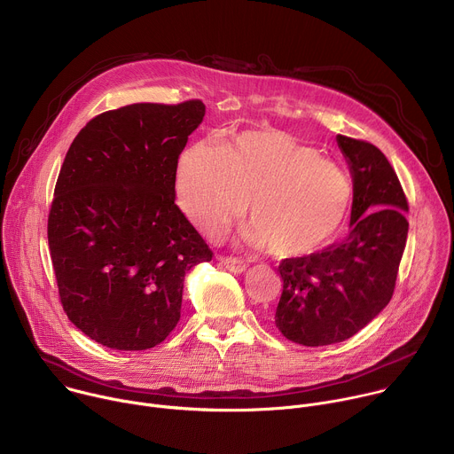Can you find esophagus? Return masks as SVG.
<instances>
[{
	"instance_id": "esophagus-1",
	"label": "esophagus",
	"mask_w": 454,
	"mask_h": 454,
	"mask_svg": "<svg viewBox=\"0 0 454 454\" xmlns=\"http://www.w3.org/2000/svg\"><path fill=\"white\" fill-rule=\"evenodd\" d=\"M219 262L233 273H244L247 270V262H244V261H240V258H235V256H219Z\"/></svg>"
}]
</instances>
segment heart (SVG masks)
Listing matches in <instances>:
<instances>
[{"label": "heart", "mask_w": 454, "mask_h": 454, "mask_svg": "<svg viewBox=\"0 0 454 454\" xmlns=\"http://www.w3.org/2000/svg\"><path fill=\"white\" fill-rule=\"evenodd\" d=\"M176 201L207 235L223 233L249 201L246 240L278 258L309 256L341 230L352 203L348 176L280 131H246L217 147H186L176 170Z\"/></svg>", "instance_id": "heart-1"}]
</instances>
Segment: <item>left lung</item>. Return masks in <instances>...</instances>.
Returning a JSON list of instances; mask_svg holds the SVG:
<instances>
[{
    "instance_id": "obj_1",
    "label": "left lung",
    "mask_w": 454,
    "mask_h": 454,
    "mask_svg": "<svg viewBox=\"0 0 454 454\" xmlns=\"http://www.w3.org/2000/svg\"><path fill=\"white\" fill-rule=\"evenodd\" d=\"M354 181L350 233L300 258H284L275 323L293 343H341L394 296L408 239V200L386 156L364 140L338 135Z\"/></svg>"
}]
</instances>
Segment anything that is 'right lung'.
<instances>
[{"label":"right lung","instance_id":"right-lung-1","mask_svg":"<svg viewBox=\"0 0 454 454\" xmlns=\"http://www.w3.org/2000/svg\"><path fill=\"white\" fill-rule=\"evenodd\" d=\"M205 104H131L86 123L60 167L48 246L64 312L114 350L160 345L186 271L212 249L176 200V170Z\"/></svg>","mask_w":454,"mask_h":454}]
</instances>
